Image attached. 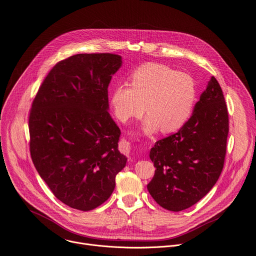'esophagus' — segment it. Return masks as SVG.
Instances as JSON below:
<instances>
[{"instance_id": "esophagus-1", "label": "esophagus", "mask_w": 256, "mask_h": 256, "mask_svg": "<svg viewBox=\"0 0 256 256\" xmlns=\"http://www.w3.org/2000/svg\"><path fill=\"white\" fill-rule=\"evenodd\" d=\"M121 150L124 152V154H129L130 152V148H131V144L128 142H123L121 144Z\"/></svg>"}]
</instances>
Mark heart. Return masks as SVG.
Returning <instances> with one entry per match:
<instances>
[{
  "label": "heart",
  "mask_w": 256,
  "mask_h": 256,
  "mask_svg": "<svg viewBox=\"0 0 256 256\" xmlns=\"http://www.w3.org/2000/svg\"><path fill=\"white\" fill-rule=\"evenodd\" d=\"M196 102L194 78L161 64H148L130 76V86L119 84L110 92L114 116L122 123L148 114L142 124L146 133L161 129L172 133L182 129L192 114Z\"/></svg>",
  "instance_id": "obj_1"
}]
</instances>
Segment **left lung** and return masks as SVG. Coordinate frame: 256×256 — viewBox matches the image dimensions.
<instances>
[{
  "instance_id": "1",
  "label": "left lung",
  "mask_w": 256,
  "mask_h": 256,
  "mask_svg": "<svg viewBox=\"0 0 256 256\" xmlns=\"http://www.w3.org/2000/svg\"><path fill=\"white\" fill-rule=\"evenodd\" d=\"M228 133L224 93L211 76L186 124L156 142L150 152L156 170L148 190L154 200L175 212L199 202L220 178Z\"/></svg>"
}]
</instances>
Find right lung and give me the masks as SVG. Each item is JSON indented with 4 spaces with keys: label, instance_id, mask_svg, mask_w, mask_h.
Masks as SVG:
<instances>
[{
    "label": "right lung",
    "instance_id": "obj_1",
    "mask_svg": "<svg viewBox=\"0 0 256 256\" xmlns=\"http://www.w3.org/2000/svg\"><path fill=\"white\" fill-rule=\"evenodd\" d=\"M121 66L116 54L72 55L49 72L32 104V163L56 198L74 209L89 211L104 203L126 166L108 95Z\"/></svg>",
    "mask_w": 256,
    "mask_h": 256
}]
</instances>
